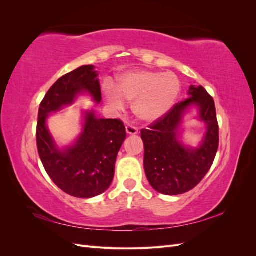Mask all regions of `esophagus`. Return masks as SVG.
Returning <instances> with one entry per match:
<instances>
[{
  "instance_id": "obj_1",
  "label": "esophagus",
  "mask_w": 256,
  "mask_h": 256,
  "mask_svg": "<svg viewBox=\"0 0 256 256\" xmlns=\"http://www.w3.org/2000/svg\"><path fill=\"white\" fill-rule=\"evenodd\" d=\"M126 131H127L128 134L134 136V134H138V130L136 127H134V126H132V125H127V126H126Z\"/></svg>"
}]
</instances>
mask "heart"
Returning <instances> with one entry per match:
<instances>
[{"label": "heart", "mask_w": 256, "mask_h": 256, "mask_svg": "<svg viewBox=\"0 0 256 256\" xmlns=\"http://www.w3.org/2000/svg\"><path fill=\"white\" fill-rule=\"evenodd\" d=\"M180 92V82L172 72L136 70L122 74L116 82L115 90L106 86L104 95L114 109H122V100L132 102L136 118L152 122L172 109Z\"/></svg>", "instance_id": "heart-1"}]
</instances>
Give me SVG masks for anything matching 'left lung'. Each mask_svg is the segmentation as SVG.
Masks as SVG:
<instances>
[{"label": "left lung", "instance_id": "left-lung-1", "mask_svg": "<svg viewBox=\"0 0 256 256\" xmlns=\"http://www.w3.org/2000/svg\"><path fill=\"white\" fill-rule=\"evenodd\" d=\"M189 97L176 104L164 118L141 130L144 170L152 187L166 196H177L198 186L210 170L219 147V125L214 98L200 85H190ZM200 109L208 132L198 149H186L176 141V131L191 104Z\"/></svg>", "mask_w": 256, "mask_h": 256}]
</instances>
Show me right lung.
Instances as JSON below:
<instances>
[{"label":"right lung","instance_id":"add662e5","mask_svg":"<svg viewBox=\"0 0 256 256\" xmlns=\"http://www.w3.org/2000/svg\"><path fill=\"white\" fill-rule=\"evenodd\" d=\"M94 66H82L54 83L44 97L38 111L37 150L52 182L67 194L90 198L102 194L113 180L115 161L126 138L120 120L97 118L92 112L85 116L84 130L74 146L63 152L54 144L46 126L47 115L72 104L76 95L88 92L96 102L102 90Z\"/></svg>","mask_w":256,"mask_h":256}]
</instances>
